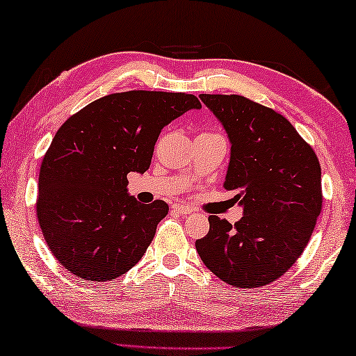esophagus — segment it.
<instances>
[{"label":"esophagus","instance_id":"1","mask_svg":"<svg viewBox=\"0 0 356 356\" xmlns=\"http://www.w3.org/2000/svg\"><path fill=\"white\" fill-rule=\"evenodd\" d=\"M173 211H177L178 214H189V213H192V208L184 207V205H175Z\"/></svg>","mask_w":356,"mask_h":356}]
</instances>
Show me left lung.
I'll return each mask as SVG.
<instances>
[{
  "instance_id": "8db88e82",
  "label": "left lung",
  "mask_w": 356,
  "mask_h": 356,
  "mask_svg": "<svg viewBox=\"0 0 356 356\" xmlns=\"http://www.w3.org/2000/svg\"><path fill=\"white\" fill-rule=\"evenodd\" d=\"M227 132L224 188L243 207L235 225L209 216L195 241L205 266L238 289L275 282L309 243L322 209V168L314 149L273 108L236 95H200Z\"/></svg>"
}]
</instances>
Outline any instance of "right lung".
<instances>
[{"label": "right lung", "mask_w": 356, "mask_h": 356, "mask_svg": "<svg viewBox=\"0 0 356 356\" xmlns=\"http://www.w3.org/2000/svg\"><path fill=\"white\" fill-rule=\"evenodd\" d=\"M192 108L202 104L184 92H115L58 129L40 165L36 208L47 246L74 276L112 281L147 252L168 205L137 202L127 173L147 172L161 131Z\"/></svg>", "instance_id": "add662e5"}]
</instances>
